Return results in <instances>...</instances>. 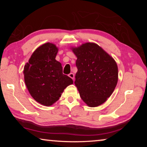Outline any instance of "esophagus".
<instances>
[{"label":"esophagus","mask_w":147,"mask_h":147,"mask_svg":"<svg viewBox=\"0 0 147 147\" xmlns=\"http://www.w3.org/2000/svg\"><path fill=\"white\" fill-rule=\"evenodd\" d=\"M69 76L70 77V78H71L73 79V80H74V74L73 73H71L69 74Z\"/></svg>","instance_id":"34e87169"}]
</instances>
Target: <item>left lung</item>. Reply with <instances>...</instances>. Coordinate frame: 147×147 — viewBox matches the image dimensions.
Returning <instances> with one entry per match:
<instances>
[{
	"label": "left lung",
	"instance_id": "8db88e82",
	"mask_svg": "<svg viewBox=\"0 0 147 147\" xmlns=\"http://www.w3.org/2000/svg\"><path fill=\"white\" fill-rule=\"evenodd\" d=\"M73 51L78 71L74 84L84 102L90 107L101 105L115 89L118 68L115 60L98 45L87 43Z\"/></svg>",
	"mask_w": 147,
	"mask_h": 147
}]
</instances>
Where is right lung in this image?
I'll use <instances>...</instances> for the list:
<instances>
[{"label":"right lung","mask_w":147,"mask_h":147,"mask_svg":"<svg viewBox=\"0 0 147 147\" xmlns=\"http://www.w3.org/2000/svg\"><path fill=\"white\" fill-rule=\"evenodd\" d=\"M55 45L47 43L37 49L24 67V82L31 96L38 102L49 106L58 100L61 93L73 84L62 73L61 64L55 58Z\"/></svg>","instance_id":"1"}]
</instances>
